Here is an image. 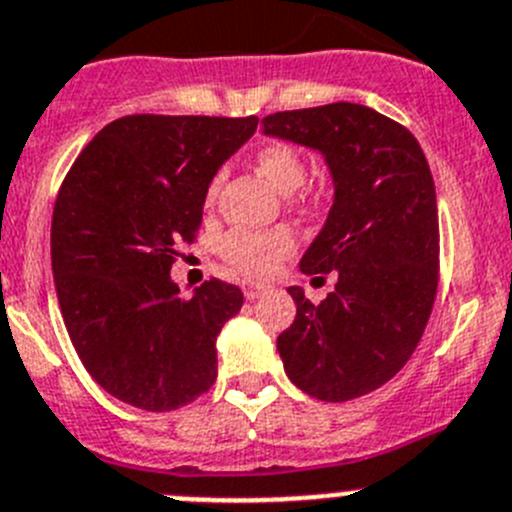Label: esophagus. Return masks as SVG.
Here are the masks:
<instances>
[{"label":"esophagus","mask_w":512,"mask_h":512,"mask_svg":"<svg viewBox=\"0 0 512 512\" xmlns=\"http://www.w3.org/2000/svg\"><path fill=\"white\" fill-rule=\"evenodd\" d=\"M245 298L247 300H255V298H260L262 293H265L267 290V285H260V283H245Z\"/></svg>","instance_id":"1"}]
</instances>
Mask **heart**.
Masks as SVG:
<instances>
[{"label":"heart","instance_id":"heart-1","mask_svg":"<svg viewBox=\"0 0 512 512\" xmlns=\"http://www.w3.org/2000/svg\"><path fill=\"white\" fill-rule=\"evenodd\" d=\"M252 164L255 169L270 181L272 186L283 194L298 189L305 179V159L298 148L288 141H272L260 143L252 154ZM222 186V174L212 176L207 186V204H212ZM298 207H310L308 194H300L295 199ZM224 262L232 267L234 272L247 275V278H265L270 275L285 257L295 252L293 234L285 229H267V232H252V229H234L222 240Z\"/></svg>","mask_w":512,"mask_h":512}]
</instances>
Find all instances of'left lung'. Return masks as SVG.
Listing matches in <instances>:
<instances>
[{"label": "left lung", "instance_id": "8db88e82", "mask_svg": "<svg viewBox=\"0 0 512 512\" xmlns=\"http://www.w3.org/2000/svg\"><path fill=\"white\" fill-rule=\"evenodd\" d=\"M265 133L318 148L336 202L300 260L336 288L310 303L290 288L295 321L278 336L285 374L321 401H348L394 379L419 346L439 283V219L427 156L409 128L358 103L262 118Z\"/></svg>", "mask_w": 512, "mask_h": 512}]
</instances>
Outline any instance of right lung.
<instances>
[{"label":"right lung","mask_w":512,"mask_h":512,"mask_svg":"<svg viewBox=\"0 0 512 512\" xmlns=\"http://www.w3.org/2000/svg\"><path fill=\"white\" fill-rule=\"evenodd\" d=\"M257 116H156L108 123L80 151L52 209V275L62 321L88 374L146 412H171L217 379V336L242 290L171 283L197 242L207 186L255 133Z\"/></svg>","instance_id":"1"}]
</instances>
